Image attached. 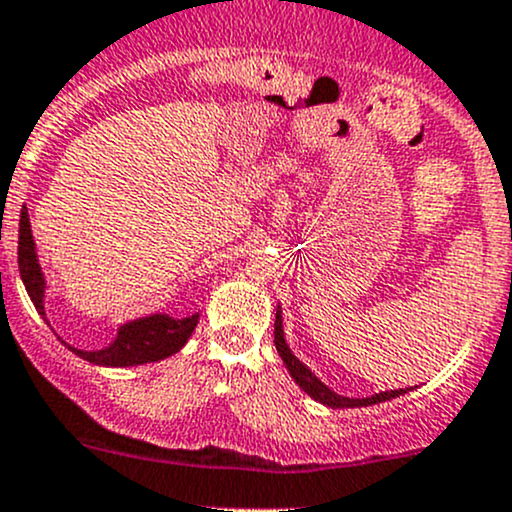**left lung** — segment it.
Returning <instances> with one entry per match:
<instances>
[{
    "instance_id": "8db88e82",
    "label": "left lung",
    "mask_w": 512,
    "mask_h": 512,
    "mask_svg": "<svg viewBox=\"0 0 512 512\" xmlns=\"http://www.w3.org/2000/svg\"><path fill=\"white\" fill-rule=\"evenodd\" d=\"M274 346H277L279 358L284 360V365H287V370H289V375L294 378V383H297L301 390L311 397V400L321 402V405L331 407V410H346V407H351V410L353 407H370V405H378V402L395 400V397L407 395V392L414 390V387H400V390L375 392V395H370V397H343V395H338V392H333L331 387L321 383V380L316 378V375L311 373L304 363H301L297 355L292 353V348H289L287 338H284L282 306H277V314H274Z\"/></svg>"
}]
</instances>
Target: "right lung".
Masks as SVG:
<instances>
[{
    "label": "right lung",
    "mask_w": 512,
    "mask_h": 512,
    "mask_svg": "<svg viewBox=\"0 0 512 512\" xmlns=\"http://www.w3.org/2000/svg\"><path fill=\"white\" fill-rule=\"evenodd\" d=\"M19 272L21 282H24L26 292L34 301L36 311L46 319V277L39 265V255H36L34 233H31L29 211L26 206L21 208L19 218ZM198 326V314L186 316V319H174L169 314H149L139 316V319L127 321L117 328V336L110 346L100 348V351H80V348H68L75 355L95 365H110V368H127V365H144L154 363V360H164L169 355L179 353L191 338L193 328Z\"/></svg>",
    "instance_id": "right-lung-1"
}]
</instances>
